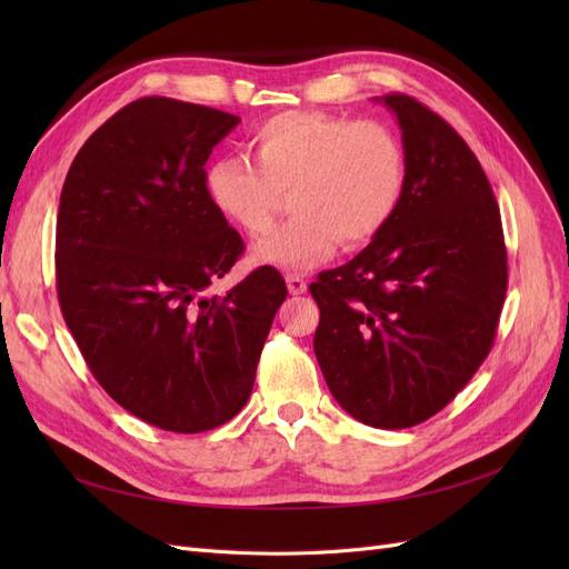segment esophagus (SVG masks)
Returning <instances> with one entry per match:
<instances>
[{
    "label": "esophagus",
    "mask_w": 569,
    "mask_h": 569,
    "mask_svg": "<svg viewBox=\"0 0 569 569\" xmlns=\"http://www.w3.org/2000/svg\"><path fill=\"white\" fill-rule=\"evenodd\" d=\"M284 280H287V289H289V295H303V291L308 289L306 280L301 278L299 272H289Z\"/></svg>",
    "instance_id": "1"
}]
</instances>
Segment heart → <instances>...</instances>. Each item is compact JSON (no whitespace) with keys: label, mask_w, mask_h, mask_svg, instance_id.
Segmentation results:
<instances>
[{"label":"heart","mask_w":569,"mask_h":569,"mask_svg":"<svg viewBox=\"0 0 569 569\" xmlns=\"http://www.w3.org/2000/svg\"><path fill=\"white\" fill-rule=\"evenodd\" d=\"M249 157L218 159L206 170L213 209L249 237L270 232L282 194L297 216L251 251L256 263L306 270L347 247L370 242L399 211L406 149L382 120L322 111H284L249 137Z\"/></svg>","instance_id":"heart-1"}]
</instances>
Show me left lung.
<instances>
[{
	"label": "left lung",
	"mask_w": 569,
	"mask_h": 569,
	"mask_svg": "<svg viewBox=\"0 0 569 569\" xmlns=\"http://www.w3.org/2000/svg\"><path fill=\"white\" fill-rule=\"evenodd\" d=\"M406 189L387 228L311 284L316 358L337 403L380 429L432 418L485 363L506 301L501 211L472 149L408 94H387Z\"/></svg>",
	"instance_id": "1"
}]
</instances>
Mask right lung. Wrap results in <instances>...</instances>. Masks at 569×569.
<instances>
[{"instance_id": "1", "label": "right lung", "mask_w": 569, "mask_h": 569, "mask_svg": "<svg viewBox=\"0 0 569 569\" xmlns=\"http://www.w3.org/2000/svg\"><path fill=\"white\" fill-rule=\"evenodd\" d=\"M226 111L144 97L82 144L61 189L57 291L84 363L111 399L166 432L197 435L249 401L282 274L209 287L244 251L206 194Z\"/></svg>"}]
</instances>
